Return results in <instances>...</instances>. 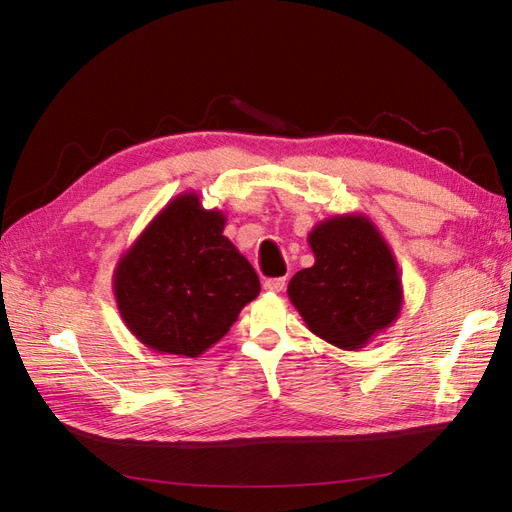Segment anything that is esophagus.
I'll use <instances>...</instances> for the list:
<instances>
[{"instance_id":"34e87169","label":"esophagus","mask_w":512,"mask_h":512,"mask_svg":"<svg viewBox=\"0 0 512 512\" xmlns=\"http://www.w3.org/2000/svg\"><path fill=\"white\" fill-rule=\"evenodd\" d=\"M262 286H265L267 292H282L286 288V277H271Z\"/></svg>"}]
</instances>
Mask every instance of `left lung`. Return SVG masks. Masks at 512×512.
I'll return each mask as SVG.
<instances>
[{"label":"left lung","mask_w":512,"mask_h":512,"mask_svg":"<svg viewBox=\"0 0 512 512\" xmlns=\"http://www.w3.org/2000/svg\"><path fill=\"white\" fill-rule=\"evenodd\" d=\"M307 243L316 260L292 275L290 303L324 342L342 350L365 348L404 305L391 245L363 213L333 215L309 232Z\"/></svg>","instance_id":"obj_1"}]
</instances>
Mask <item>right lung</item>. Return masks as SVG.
Listing matches in <instances>:
<instances>
[{
	"label": "right lung",
	"instance_id": "add662e5",
	"mask_svg": "<svg viewBox=\"0 0 512 512\" xmlns=\"http://www.w3.org/2000/svg\"><path fill=\"white\" fill-rule=\"evenodd\" d=\"M226 215L183 192L121 254L113 294L121 320L147 348L196 359L260 294L247 258L224 237Z\"/></svg>",
	"mask_w": 512,
	"mask_h": 512
}]
</instances>
